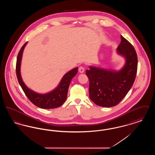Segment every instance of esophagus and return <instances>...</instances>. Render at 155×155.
I'll return each instance as SVG.
<instances>
[{"instance_id":"1","label":"esophagus","mask_w":155,"mask_h":155,"mask_svg":"<svg viewBox=\"0 0 155 155\" xmlns=\"http://www.w3.org/2000/svg\"><path fill=\"white\" fill-rule=\"evenodd\" d=\"M78 71L80 73H83L85 71V68L83 66H80L79 67V69H78Z\"/></svg>"}]
</instances>
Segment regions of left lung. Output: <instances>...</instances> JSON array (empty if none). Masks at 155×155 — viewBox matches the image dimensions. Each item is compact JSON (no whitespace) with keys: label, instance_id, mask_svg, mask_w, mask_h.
I'll use <instances>...</instances> for the list:
<instances>
[{"label":"left lung","instance_id":"8db88e82","mask_svg":"<svg viewBox=\"0 0 155 155\" xmlns=\"http://www.w3.org/2000/svg\"><path fill=\"white\" fill-rule=\"evenodd\" d=\"M117 48L125 59L124 66L118 71L90 66L86 70L89 80V98L97 105L110 107L116 106L133 87L137 72L138 58L132 45L121 35Z\"/></svg>","mask_w":155,"mask_h":155}]
</instances>
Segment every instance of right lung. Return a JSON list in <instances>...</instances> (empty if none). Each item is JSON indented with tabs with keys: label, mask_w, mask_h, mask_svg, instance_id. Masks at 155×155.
I'll list each match as a JSON object with an SVG mask.
<instances>
[{
	"label": "right lung",
	"mask_w": 155,
	"mask_h": 155,
	"mask_svg": "<svg viewBox=\"0 0 155 155\" xmlns=\"http://www.w3.org/2000/svg\"><path fill=\"white\" fill-rule=\"evenodd\" d=\"M25 42L18 52L16 63V75L18 81L22 90L30 101L42 109H54L61 106L66 101L68 89L71 80L78 72V67H75L67 72L62 78L59 85L51 92L40 94L28 88L22 81L20 73L21 61L22 59V52L25 46L27 44Z\"/></svg>",
	"instance_id": "obj_1"
}]
</instances>
